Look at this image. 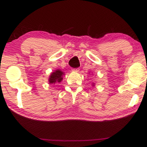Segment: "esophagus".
<instances>
[{"mask_svg":"<svg viewBox=\"0 0 147 147\" xmlns=\"http://www.w3.org/2000/svg\"><path fill=\"white\" fill-rule=\"evenodd\" d=\"M72 72H78L79 71V68H75V69H72Z\"/></svg>","mask_w":147,"mask_h":147,"instance_id":"34e87169","label":"esophagus"}]
</instances>
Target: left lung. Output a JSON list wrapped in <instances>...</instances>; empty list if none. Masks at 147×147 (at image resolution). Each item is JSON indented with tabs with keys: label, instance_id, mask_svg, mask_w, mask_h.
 I'll use <instances>...</instances> for the list:
<instances>
[{
	"label": "left lung",
	"instance_id": "obj_1",
	"mask_svg": "<svg viewBox=\"0 0 147 147\" xmlns=\"http://www.w3.org/2000/svg\"><path fill=\"white\" fill-rule=\"evenodd\" d=\"M92 86H95V83H92Z\"/></svg>",
	"mask_w": 147,
	"mask_h": 147
}]
</instances>
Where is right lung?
Listing matches in <instances>:
<instances>
[{"instance_id": "1", "label": "right lung", "mask_w": 147, "mask_h": 147, "mask_svg": "<svg viewBox=\"0 0 147 147\" xmlns=\"http://www.w3.org/2000/svg\"><path fill=\"white\" fill-rule=\"evenodd\" d=\"M63 75H65V74L62 70H61L60 69H57L50 74L48 79L49 84H55L56 83H60L63 80Z\"/></svg>"}]
</instances>
